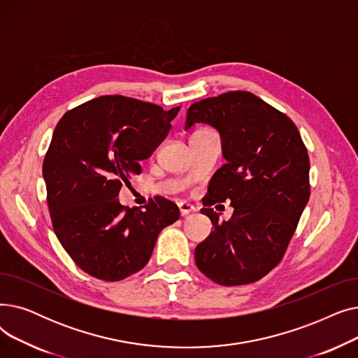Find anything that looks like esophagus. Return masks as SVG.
I'll use <instances>...</instances> for the list:
<instances>
[{
	"mask_svg": "<svg viewBox=\"0 0 358 358\" xmlns=\"http://www.w3.org/2000/svg\"><path fill=\"white\" fill-rule=\"evenodd\" d=\"M178 209H180L181 216H187V215H190L192 212H194V210H196L193 204H190V203H185V201L178 203Z\"/></svg>",
	"mask_w": 358,
	"mask_h": 358,
	"instance_id": "34e87169",
	"label": "esophagus"
}]
</instances>
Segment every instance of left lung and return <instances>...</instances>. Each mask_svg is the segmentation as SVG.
<instances>
[{
    "instance_id": "8db88e82",
    "label": "left lung",
    "mask_w": 358,
    "mask_h": 358,
    "mask_svg": "<svg viewBox=\"0 0 358 358\" xmlns=\"http://www.w3.org/2000/svg\"><path fill=\"white\" fill-rule=\"evenodd\" d=\"M196 123L219 130L227 159L203 199L213 232L196 247V266L222 286L254 283L283 258L308 204V149L293 120L250 91L192 104L185 130ZM227 199L234 215L219 224L213 206Z\"/></svg>"
}]
</instances>
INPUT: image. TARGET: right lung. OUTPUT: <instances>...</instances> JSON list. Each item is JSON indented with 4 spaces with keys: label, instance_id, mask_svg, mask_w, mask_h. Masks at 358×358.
Returning a JSON list of instances; mask_svg holds the SVG:
<instances>
[{
    "label": "right lung",
    "instance_id": "right-lung-1",
    "mask_svg": "<svg viewBox=\"0 0 358 358\" xmlns=\"http://www.w3.org/2000/svg\"><path fill=\"white\" fill-rule=\"evenodd\" d=\"M180 107L101 96L66 111L43 159L53 231L83 271L119 281L142 270L159 232L180 217L165 197L143 209L119 203L123 184L165 139Z\"/></svg>",
    "mask_w": 358,
    "mask_h": 358
}]
</instances>
